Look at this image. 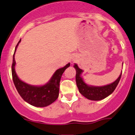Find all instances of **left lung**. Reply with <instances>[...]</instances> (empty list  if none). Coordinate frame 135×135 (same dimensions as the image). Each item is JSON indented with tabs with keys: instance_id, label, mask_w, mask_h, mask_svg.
Here are the masks:
<instances>
[{
	"instance_id": "left-lung-1",
	"label": "left lung",
	"mask_w": 135,
	"mask_h": 135,
	"mask_svg": "<svg viewBox=\"0 0 135 135\" xmlns=\"http://www.w3.org/2000/svg\"><path fill=\"white\" fill-rule=\"evenodd\" d=\"M74 68L76 71V82L79 91L81 95L86 97V99L91 100H100L110 95L111 93L114 91V90L118 86L120 79H121V74L116 80L113 83L109 84V85H105L103 86H89L86 85L84 82L83 78L81 77V74L83 72L82 69H80L77 64H74Z\"/></svg>"
}]
</instances>
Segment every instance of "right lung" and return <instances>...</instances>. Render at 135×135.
<instances>
[{"label": "right lung", "instance_id": "add662e5", "mask_svg": "<svg viewBox=\"0 0 135 135\" xmlns=\"http://www.w3.org/2000/svg\"><path fill=\"white\" fill-rule=\"evenodd\" d=\"M21 40L16 47L12 64V80L16 88L22 99L30 105L38 107H44L50 105L58 98L61 76L66 69L69 67L70 63H68L64 67L58 69L53 74L49 83L45 85L40 86L28 85L19 79L15 71L16 61L14 54Z\"/></svg>", "mask_w": 135, "mask_h": 135}]
</instances>
